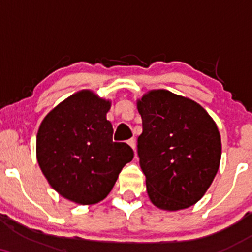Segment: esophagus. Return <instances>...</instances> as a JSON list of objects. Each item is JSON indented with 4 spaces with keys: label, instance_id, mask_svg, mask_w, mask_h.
Returning <instances> with one entry per match:
<instances>
[{
    "label": "esophagus",
    "instance_id": "esophagus-1",
    "mask_svg": "<svg viewBox=\"0 0 252 252\" xmlns=\"http://www.w3.org/2000/svg\"><path fill=\"white\" fill-rule=\"evenodd\" d=\"M128 144L130 147H131L132 149L135 150V148H136V141H135V138H130V140H128Z\"/></svg>",
    "mask_w": 252,
    "mask_h": 252
}]
</instances>
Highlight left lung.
Instances as JSON below:
<instances>
[{"instance_id": "obj_1", "label": "left lung", "mask_w": 252, "mask_h": 252, "mask_svg": "<svg viewBox=\"0 0 252 252\" xmlns=\"http://www.w3.org/2000/svg\"><path fill=\"white\" fill-rule=\"evenodd\" d=\"M142 134L137 138L147 192L156 207L184 210L202 198L218 172L219 130L200 104L167 90L137 100Z\"/></svg>"}]
</instances>
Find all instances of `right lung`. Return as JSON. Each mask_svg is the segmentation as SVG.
<instances>
[{
	"label": "right lung",
	"instance_id": "add662e5",
	"mask_svg": "<svg viewBox=\"0 0 252 252\" xmlns=\"http://www.w3.org/2000/svg\"><path fill=\"white\" fill-rule=\"evenodd\" d=\"M110 106V100L83 90L58 104L40 124V168L52 189L76 204L102 201L134 158L130 146L112 141Z\"/></svg>",
	"mask_w": 252,
	"mask_h": 252
}]
</instances>
